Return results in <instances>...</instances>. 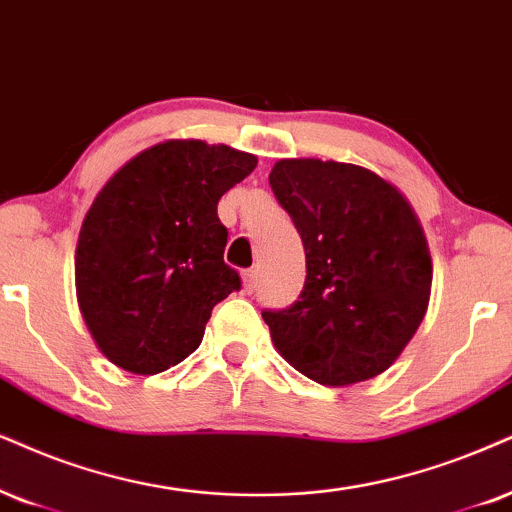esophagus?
<instances>
[{
	"instance_id": "obj_1",
	"label": "esophagus",
	"mask_w": 512,
	"mask_h": 512,
	"mask_svg": "<svg viewBox=\"0 0 512 512\" xmlns=\"http://www.w3.org/2000/svg\"><path fill=\"white\" fill-rule=\"evenodd\" d=\"M243 288L245 293H252V290L257 288V269L243 271Z\"/></svg>"
}]
</instances>
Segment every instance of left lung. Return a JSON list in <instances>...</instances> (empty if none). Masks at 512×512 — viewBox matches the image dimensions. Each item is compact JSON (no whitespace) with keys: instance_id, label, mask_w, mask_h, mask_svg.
<instances>
[{"instance_id":"left-lung-1","label":"left lung","mask_w":512,"mask_h":512,"mask_svg":"<svg viewBox=\"0 0 512 512\" xmlns=\"http://www.w3.org/2000/svg\"><path fill=\"white\" fill-rule=\"evenodd\" d=\"M269 184L307 257L300 300L262 312L274 347L328 387L387 371L432 290L428 238L409 198L373 170L319 158L278 160Z\"/></svg>"}]
</instances>
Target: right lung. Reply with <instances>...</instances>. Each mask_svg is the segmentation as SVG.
Masks as SVG:
<instances>
[{
	"label": "right lung",
	"mask_w": 512,
	"mask_h": 512,
	"mask_svg": "<svg viewBox=\"0 0 512 512\" xmlns=\"http://www.w3.org/2000/svg\"><path fill=\"white\" fill-rule=\"evenodd\" d=\"M255 167V155L226 144L170 139L96 193L77 238L75 290L111 364L155 375L196 352L212 307L241 288L224 264L217 203Z\"/></svg>",
	"instance_id": "1"
}]
</instances>
